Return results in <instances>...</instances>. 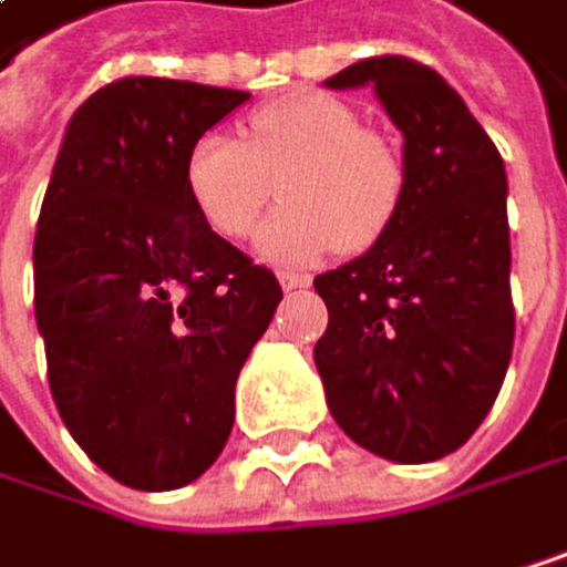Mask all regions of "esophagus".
<instances>
[{"label":"esophagus","mask_w":567,"mask_h":567,"mask_svg":"<svg viewBox=\"0 0 567 567\" xmlns=\"http://www.w3.org/2000/svg\"><path fill=\"white\" fill-rule=\"evenodd\" d=\"M278 281H281V289H286V292H299V289L312 286V278L302 275V271H278Z\"/></svg>","instance_id":"obj_1"}]
</instances>
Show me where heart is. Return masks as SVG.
Segmentation results:
<instances>
[{"mask_svg":"<svg viewBox=\"0 0 567 567\" xmlns=\"http://www.w3.org/2000/svg\"><path fill=\"white\" fill-rule=\"evenodd\" d=\"M184 181L200 218L228 241L251 235L278 184L286 208L258 231V248L278 261H312L332 248L370 251L406 197L400 147L326 93L258 106L241 141L221 131L200 134L187 151Z\"/></svg>","mask_w":567,"mask_h":567,"instance_id":"1","label":"heart"}]
</instances>
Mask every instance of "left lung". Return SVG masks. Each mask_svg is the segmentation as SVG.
<instances>
[{
    "instance_id": "1",
    "label": "left lung",
    "mask_w": 567,
    "mask_h": 567,
    "mask_svg": "<svg viewBox=\"0 0 567 567\" xmlns=\"http://www.w3.org/2000/svg\"><path fill=\"white\" fill-rule=\"evenodd\" d=\"M373 83L403 131L406 197L380 245L316 278V367L336 423L386 461L454 454L494 406L514 346L504 161L464 100L410 56L329 80Z\"/></svg>"
}]
</instances>
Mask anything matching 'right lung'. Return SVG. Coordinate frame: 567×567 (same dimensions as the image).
Returning a JSON list of instances; mask_svg holds the SVG:
<instances>
[{"instance_id": "obj_1", "label": "right lung", "mask_w": 567, "mask_h": 567, "mask_svg": "<svg viewBox=\"0 0 567 567\" xmlns=\"http://www.w3.org/2000/svg\"><path fill=\"white\" fill-rule=\"evenodd\" d=\"M248 93L164 76L100 86L70 120L32 245L35 322L56 410L113 481L174 491L235 423V383L268 329L271 268L208 228L187 151Z\"/></svg>"}]
</instances>
